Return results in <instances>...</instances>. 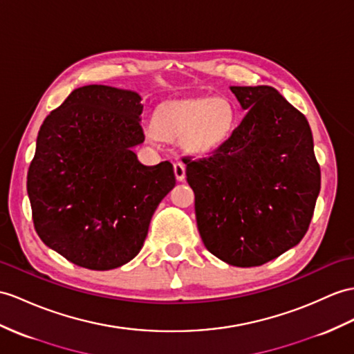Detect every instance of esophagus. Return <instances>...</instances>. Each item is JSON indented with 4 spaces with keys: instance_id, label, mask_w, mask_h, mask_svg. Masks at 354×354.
<instances>
[{
    "instance_id": "1",
    "label": "esophagus",
    "mask_w": 354,
    "mask_h": 354,
    "mask_svg": "<svg viewBox=\"0 0 354 354\" xmlns=\"http://www.w3.org/2000/svg\"><path fill=\"white\" fill-rule=\"evenodd\" d=\"M174 174H176L177 182H183L186 177V167L183 162H180V160L174 162Z\"/></svg>"
}]
</instances>
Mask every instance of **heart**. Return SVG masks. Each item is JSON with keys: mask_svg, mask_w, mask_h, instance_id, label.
<instances>
[{"mask_svg": "<svg viewBox=\"0 0 354 354\" xmlns=\"http://www.w3.org/2000/svg\"><path fill=\"white\" fill-rule=\"evenodd\" d=\"M234 123L236 109L227 97L168 100L153 112L147 138L178 141L186 153L203 156L228 140Z\"/></svg>", "mask_w": 354, "mask_h": 354, "instance_id": "1", "label": "heart"}]
</instances>
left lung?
I'll return each mask as SVG.
<instances>
[{"label": "left lung", "mask_w": 354, "mask_h": 354, "mask_svg": "<svg viewBox=\"0 0 354 354\" xmlns=\"http://www.w3.org/2000/svg\"><path fill=\"white\" fill-rule=\"evenodd\" d=\"M230 88L248 111L242 123L213 156L183 160L204 246L227 264L254 267L304 239L320 167L308 120L278 90Z\"/></svg>", "instance_id": "8db88e82"}]
</instances>
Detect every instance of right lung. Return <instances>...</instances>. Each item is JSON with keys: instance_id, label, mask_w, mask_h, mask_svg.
Returning a JSON list of instances; mask_svg holds the SVG:
<instances>
[{"instance_id": "1", "label": "right lung", "mask_w": 354, "mask_h": 354, "mask_svg": "<svg viewBox=\"0 0 354 354\" xmlns=\"http://www.w3.org/2000/svg\"><path fill=\"white\" fill-rule=\"evenodd\" d=\"M141 96L108 85L73 90L43 122L27 191L41 242L71 263L111 270L138 255L154 210L176 186L172 163L147 167Z\"/></svg>"}]
</instances>
